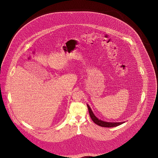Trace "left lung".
<instances>
[{
    "label": "left lung",
    "mask_w": 158,
    "mask_h": 158,
    "mask_svg": "<svg viewBox=\"0 0 158 158\" xmlns=\"http://www.w3.org/2000/svg\"><path fill=\"white\" fill-rule=\"evenodd\" d=\"M88 108V110H89V113L90 115V118L92 119V120L96 124H97L98 126H101V127H116V126H118L121 124H122L123 123H125V122H117V123H112V122H106V121H104L99 120L98 118L94 114V113L92 112L90 106L88 105H87Z\"/></svg>",
    "instance_id": "obj_1"
}]
</instances>
